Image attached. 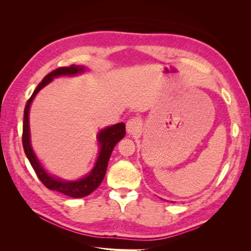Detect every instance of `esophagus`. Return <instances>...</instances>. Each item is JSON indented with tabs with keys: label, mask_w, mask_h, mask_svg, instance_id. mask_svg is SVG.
I'll return each mask as SVG.
<instances>
[{
	"label": "esophagus",
	"mask_w": 251,
	"mask_h": 251,
	"mask_svg": "<svg viewBox=\"0 0 251 251\" xmlns=\"http://www.w3.org/2000/svg\"><path fill=\"white\" fill-rule=\"evenodd\" d=\"M140 126H141L140 120L137 117H133L130 120H127V123H126V132L128 134H131V135L136 134L140 130Z\"/></svg>",
	"instance_id": "obj_1"
}]
</instances>
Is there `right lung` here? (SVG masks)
Returning a JSON list of instances; mask_svg holds the SVG:
<instances>
[{
    "label": "right lung",
    "instance_id": "add662e5",
    "mask_svg": "<svg viewBox=\"0 0 251 251\" xmlns=\"http://www.w3.org/2000/svg\"><path fill=\"white\" fill-rule=\"evenodd\" d=\"M86 69L82 66H75L72 65L70 67H60L55 69L54 71L50 72L48 75L44 77V79L39 83L36 87L34 92L32 93L31 97L29 98L26 107L24 110V123H23V148H24L25 154L30 161V164L32 165L33 170L37 177L42 181V183L51 191H56L62 193L71 198H82L90 195L92 192L100 186L101 181L104 178L105 172H107L108 162L110 156L112 154V151L116 143L123 139L126 135V126L124 123H119L114 125L112 126H108L103 128L97 136L98 142L100 144V155H98L97 161L93 170L89 173L88 176L76 181H63L60 179L54 178L51 175H49L46 171L44 170L40 161L34 154V151L30 144V130H29V109L30 104H31L33 98L37 94V92L41 89L57 76H62V75H75L77 73L83 72Z\"/></svg>",
    "mask_w": 251,
    "mask_h": 251
}]
</instances>
